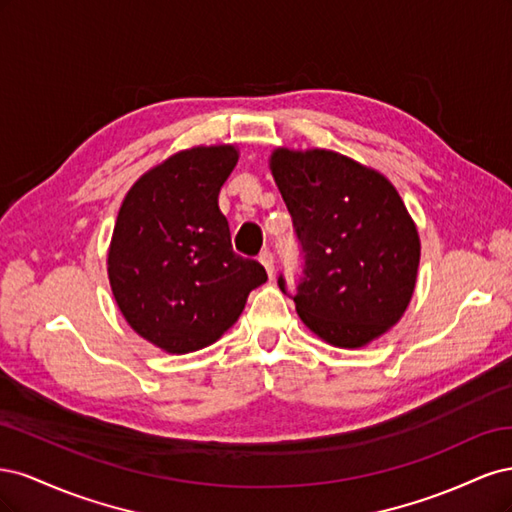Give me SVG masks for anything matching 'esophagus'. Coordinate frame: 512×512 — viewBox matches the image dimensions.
Wrapping results in <instances>:
<instances>
[{
  "mask_svg": "<svg viewBox=\"0 0 512 512\" xmlns=\"http://www.w3.org/2000/svg\"><path fill=\"white\" fill-rule=\"evenodd\" d=\"M258 260H260V265L265 267V271L269 273V277H273V271H275V265H273V254L271 252H262L260 256H258Z\"/></svg>",
  "mask_w": 512,
  "mask_h": 512,
  "instance_id": "esophagus-1",
  "label": "esophagus"
}]
</instances>
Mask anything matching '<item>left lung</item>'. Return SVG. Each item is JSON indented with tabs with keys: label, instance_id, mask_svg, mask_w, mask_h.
Instances as JSON below:
<instances>
[{
	"label": "left lung",
	"instance_id": "1",
	"mask_svg": "<svg viewBox=\"0 0 512 512\" xmlns=\"http://www.w3.org/2000/svg\"><path fill=\"white\" fill-rule=\"evenodd\" d=\"M269 168L303 247L294 305L305 327L348 350L389 333L410 305L421 260L395 185L331 149L277 147ZM277 284L286 292L284 277Z\"/></svg>",
	"mask_w": 512,
	"mask_h": 512
}]
</instances>
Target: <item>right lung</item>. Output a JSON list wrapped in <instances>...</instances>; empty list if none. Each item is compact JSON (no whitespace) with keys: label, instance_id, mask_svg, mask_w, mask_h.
<instances>
[{"label":"right lung","instance_id":"right-lung-1","mask_svg":"<svg viewBox=\"0 0 512 512\" xmlns=\"http://www.w3.org/2000/svg\"><path fill=\"white\" fill-rule=\"evenodd\" d=\"M237 162L235 145L177 151L149 168L119 207L108 282L132 331L168 354L218 342L267 282L260 262L232 252L218 205Z\"/></svg>","mask_w":512,"mask_h":512}]
</instances>
